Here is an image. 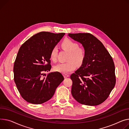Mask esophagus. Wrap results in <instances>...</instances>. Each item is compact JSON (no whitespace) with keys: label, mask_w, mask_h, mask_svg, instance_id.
I'll list each match as a JSON object with an SVG mask.
<instances>
[{"label":"esophagus","mask_w":129,"mask_h":129,"mask_svg":"<svg viewBox=\"0 0 129 129\" xmlns=\"http://www.w3.org/2000/svg\"><path fill=\"white\" fill-rule=\"evenodd\" d=\"M64 77L65 78H67V77H70V75H68V74H64Z\"/></svg>","instance_id":"34e87169"}]
</instances>
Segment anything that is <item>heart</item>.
Returning a JSON list of instances; mask_svg holds the SVG:
<instances>
[{
  "label": "heart",
  "mask_w": 129,
  "mask_h": 129,
  "mask_svg": "<svg viewBox=\"0 0 129 129\" xmlns=\"http://www.w3.org/2000/svg\"><path fill=\"white\" fill-rule=\"evenodd\" d=\"M62 48L69 53L68 61L66 63H59L54 67V70L62 74H66L74 71L77 64H81L85 56V51L82 48H79V45L76 42L69 39H65L61 44ZM57 53V49L54 47L50 53V58L52 61H55Z\"/></svg>",
  "instance_id": "heart-1"
}]
</instances>
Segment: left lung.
<instances>
[{
	"label": "left lung",
	"mask_w": 129,
	"mask_h": 129,
	"mask_svg": "<svg viewBox=\"0 0 129 129\" xmlns=\"http://www.w3.org/2000/svg\"><path fill=\"white\" fill-rule=\"evenodd\" d=\"M85 52L79 69L71 76L72 94L79 103L96 106L108 97L116 83L113 59L102 43L89 33L68 34Z\"/></svg>",
	"instance_id": "obj_1"
}]
</instances>
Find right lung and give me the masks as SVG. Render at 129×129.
<instances>
[{
	"mask_svg": "<svg viewBox=\"0 0 129 129\" xmlns=\"http://www.w3.org/2000/svg\"><path fill=\"white\" fill-rule=\"evenodd\" d=\"M65 33L42 31L33 36L20 47L14 64V80L22 97L27 102L40 104L52 98L64 80L59 72L50 71V53Z\"/></svg>",
	"mask_w": 129,
	"mask_h": 129,
	"instance_id": "right-lung-1",
	"label": "right lung"
}]
</instances>
